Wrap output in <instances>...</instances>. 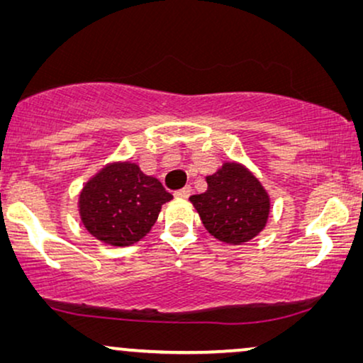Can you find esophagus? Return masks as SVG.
Instances as JSON below:
<instances>
[{
	"label": "esophagus",
	"instance_id": "obj_1",
	"mask_svg": "<svg viewBox=\"0 0 363 363\" xmlns=\"http://www.w3.org/2000/svg\"><path fill=\"white\" fill-rule=\"evenodd\" d=\"M190 195H191V186H185V188H182V190L175 191L177 198H188Z\"/></svg>",
	"mask_w": 363,
	"mask_h": 363
}]
</instances>
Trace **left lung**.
<instances>
[{"mask_svg":"<svg viewBox=\"0 0 363 363\" xmlns=\"http://www.w3.org/2000/svg\"><path fill=\"white\" fill-rule=\"evenodd\" d=\"M206 183L208 190L190 201L211 236L226 245H245L264 230L269 195L251 172L240 163H225Z\"/></svg>","mask_w":363,"mask_h":363,"instance_id":"1","label":"left lung"}]
</instances>
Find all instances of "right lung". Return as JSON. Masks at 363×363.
I'll return each mask as SVG.
<instances>
[{"label":"right lung","mask_w":363,"mask_h":363,"mask_svg":"<svg viewBox=\"0 0 363 363\" xmlns=\"http://www.w3.org/2000/svg\"><path fill=\"white\" fill-rule=\"evenodd\" d=\"M172 195L130 162L112 163L86 183L79 213L86 230L112 246H130L155 225Z\"/></svg>","instance_id":"obj_1"}]
</instances>
